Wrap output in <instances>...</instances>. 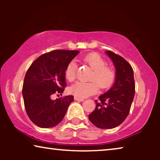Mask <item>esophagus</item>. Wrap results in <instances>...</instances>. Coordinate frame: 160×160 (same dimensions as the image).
Wrapping results in <instances>:
<instances>
[{"instance_id": "esophagus-1", "label": "esophagus", "mask_w": 160, "mask_h": 160, "mask_svg": "<svg viewBox=\"0 0 160 160\" xmlns=\"http://www.w3.org/2000/svg\"><path fill=\"white\" fill-rule=\"evenodd\" d=\"M74 100H76V101H84V99L83 98H78V97H74Z\"/></svg>"}]
</instances>
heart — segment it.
<instances>
[{"mask_svg": "<svg viewBox=\"0 0 160 160\" xmlns=\"http://www.w3.org/2000/svg\"><path fill=\"white\" fill-rule=\"evenodd\" d=\"M84 62L92 70L89 80L91 82H78L71 85L69 91L76 97L84 98L95 95L98 90L110 87L114 82L116 72L113 68L106 65V62L97 53H91L84 57ZM78 67L75 61H71L65 70V76L69 82H73L77 75Z\"/></svg>", "mask_w": 160, "mask_h": 160, "instance_id": "heart-1", "label": "heart"}]
</instances>
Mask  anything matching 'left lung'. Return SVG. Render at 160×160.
I'll list each match as a JSON object with an SVG mask.
<instances>
[{
	"label": "left lung",
	"mask_w": 160,
	"mask_h": 160,
	"mask_svg": "<svg viewBox=\"0 0 160 160\" xmlns=\"http://www.w3.org/2000/svg\"><path fill=\"white\" fill-rule=\"evenodd\" d=\"M106 54L116 68V80L113 87L96 100L95 109L89 115L94 125L100 129H111L123 122L130 113L135 95L132 68L128 61L111 51Z\"/></svg>",
	"instance_id": "left-lung-1"
}]
</instances>
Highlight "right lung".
<instances>
[{
  "instance_id": "right-lung-1",
  "label": "right lung",
  "mask_w": 160,
  "mask_h": 160,
  "mask_svg": "<svg viewBox=\"0 0 160 160\" xmlns=\"http://www.w3.org/2000/svg\"><path fill=\"white\" fill-rule=\"evenodd\" d=\"M79 53L76 50H54L38 57L28 68L22 87L26 113L39 128L58 125L64 118L73 95L52 100L54 93H62L66 87L65 70Z\"/></svg>"
}]
</instances>
